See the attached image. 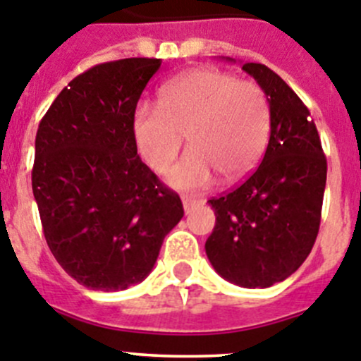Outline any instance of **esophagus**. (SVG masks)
<instances>
[{
	"label": "esophagus",
	"instance_id": "obj_1",
	"mask_svg": "<svg viewBox=\"0 0 361 361\" xmlns=\"http://www.w3.org/2000/svg\"><path fill=\"white\" fill-rule=\"evenodd\" d=\"M183 204H184V211H186V214H188V212L193 211L197 205H200L202 200H197V198H193V197H183Z\"/></svg>",
	"mask_w": 361,
	"mask_h": 361
}]
</instances>
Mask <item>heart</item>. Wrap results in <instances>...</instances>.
Segmentation results:
<instances>
[{
    "instance_id": "heart-1",
    "label": "heart",
    "mask_w": 361,
    "mask_h": 361,
    "mask_svg": "<svg viewBox=\"0 0 361 361\" xmlns=\"http://www.w3.org/2000/svg\"><path fill=\"white\" fill-rule=\"evenodd\" d=\"M269 102L253 81H239L218 68L184 72L163 87L159 106L140 104L133 140L156 173L168 170L188 135L191 150L168 173L178 190L235 183L259 164L269 136Z\"/></svg>"
}]
</instances>
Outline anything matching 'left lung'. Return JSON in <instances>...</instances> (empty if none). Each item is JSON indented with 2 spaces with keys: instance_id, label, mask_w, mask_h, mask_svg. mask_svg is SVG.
I'll use <instances>...</instances> for the list:
<instances>
[{
  "instance_id": "obj_1",
  "label": "left lung",
  "mask_w": 361,
  "mask_h": 361,
  "mask_svg": "<svg viewBox=\"0 0 361 361\" xmlns=\"http://www.w3.org/2000/svg\"><path fill=\"white\" fill-rule=\"evenodd\" d=\"M243 71L267 95L269 143L245 183L209 200L216 225L205 253L230 283L264 289L290 276L312 252L328 163L310 111L293 88L262 63Z\"/></svg>"
}]
</instances>
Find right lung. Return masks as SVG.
I'll use <instances>...</instances> for the list:
<instances>
[{
    "label": "right lung",
    "instance_id": "add662e5",
    "mask_svg": "<svg viewBox=\"0 0 361 361\" xmlns=\"http://www.w3.org/2000/svg\"><path fill=\"white\" fill-rule=\"evenodd\" d=\"M161 67L126 58L88 68L39 123L33 197L54 259L78 283L123 290L152 271L183 202L140 159L133 115Z\"/></svg>",
    "mask_w": 361,
    "mask_h": 361
}]
</instances>
